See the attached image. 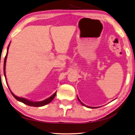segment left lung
I'll list each match as a JSON object with an SVG mask.
<instances>
[{
    "label": "left lung",
    "instance_id": "left-lung-1",
    "mask_svg": "<svg viewBox=\"0 0 135 135\" xmlns=\"http://www.w3.org/2000/svg\"><path fill=\"white\" fill-rule=\"evenodd\" d=\"M78 100H79V102H80V104H81L82 105H84V106H85V107H88V108H98V107H89V106H87V105H85V104H83V103H82V102L81 101H80V99H79V98H78Z\"/></svg>",
    "mask_w": 135,
    "mask_h": 135
}]
</instances>
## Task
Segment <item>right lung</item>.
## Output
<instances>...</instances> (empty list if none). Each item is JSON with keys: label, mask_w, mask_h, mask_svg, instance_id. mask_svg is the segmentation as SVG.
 Masks as SVG:
<instances>
[{"label": "right lung", "mask_w": 135, "mask_h": 135, "mask_svg": "<svg viewBox=\"0 0 135 135\" xmlns=\"http://www.w3.org/2000/svg\"><path fill=\"white\" fill-rule=\"evenodd\" d=\"M9 47V44L8 45V47L7 48V55L5 56V60H4V64H3V71H4V76H5V77L6 78V75H5V65H6V61H7V55H8V48ZM11 91V93L12 94V95H13L14 97H15L16 99L17 100H19V101L21 102H23V104H26V105H28L29 106H32V107H42V106H44L45 105H47V104H49L50 102H51L52 101V100H53L54 98H55L56 94V92H55V93H54L53 95L51 96H50V98H47V99H46L45 100H42V101H39V102H33V101H31V100H28L27 99H25V98H20V97H18V96H16V95H15L13 93H12Z\"/></svg>", "instance_id": "obj_1"}]
</instances>
